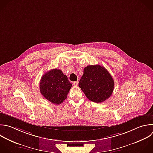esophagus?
<instances>
[{
    "label": "esophagus",
    "instance_id": "esophagus-1",
    "mask_svg": "<svg viewBox=\"0 0 153 153\" xmlns=\"http://www.w3.org/2000/svg\"><path fill=\"white\" fill-rule=\"evenodd\" d=\"M72 83H73V85H75V86H76V85H78V81H74V82H73Z\"/></svg>",
    "mask_w": 153,
    "mask_h": 153
}]
</instances>
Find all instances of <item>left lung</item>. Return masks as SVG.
Masks as SVG:
<instances>
[{
    "label": "left lung",
    "instance_id": "left-lung-1",
    "mask_svg": "<svg viewBox=\"0 0 153 153\" xmlns=\"http://www.w3.org/2000/svg\"><path fill=\"white\" fill-rule=\"evenodd\" d=\"M79 87L90 100L100 103L105 101L112 94L114 81L104 67L99 65H89L84 69Z\"/></svg>",
    "mask_w": 153,
    "mask_h": 153
}]
</instances>
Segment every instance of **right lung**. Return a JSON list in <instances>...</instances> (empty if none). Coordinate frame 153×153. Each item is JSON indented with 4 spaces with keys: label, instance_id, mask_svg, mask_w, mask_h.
Returning <instances> with one entry per match:
<instances>
[{
    "label": "right lung",
    "instance_id": "add662e5",
    "mask_svg": "<svg viewBox=\"0 0 153 153\" xmlns=\"http://www.w3.org/2000/svg\"><path fill=\"white\" fill-rule=\"evenodd\" d=\"M39 84L42 96L56 105L62 103L66 99L72 87L67 76L57 69L47 72L41 77Z\"/></svg>",
    "mask_w": 153,
    "mask_h": 153
}]
</instances>
